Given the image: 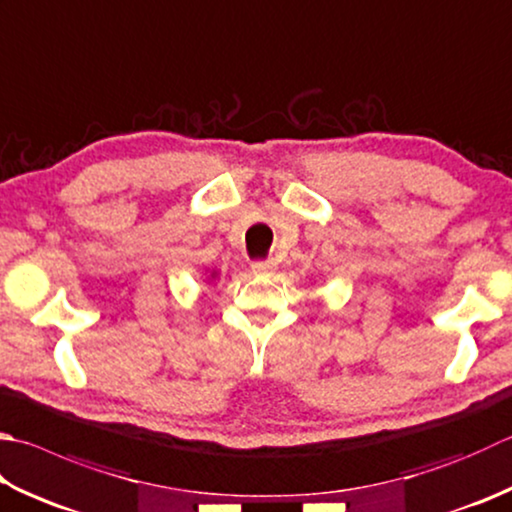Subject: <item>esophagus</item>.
<instances>
[{
    "mask_svg": "<svg viewBox=\"0 0 512 512\" xmlns=\"http://www.w3.org/2000/svg\"><path fill=\"white\" fill-rule=\"evenodd\" d=\"M276 269L274 260H254L252 263V272L258 276H265V274H272Z\"/></svg>",
    "mask_w": 512,
    "mask_h": 512,
    "instance_id": "esophagus-1",
    "label": "esophagus"
}]
</instances>
